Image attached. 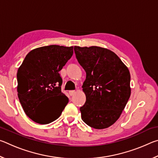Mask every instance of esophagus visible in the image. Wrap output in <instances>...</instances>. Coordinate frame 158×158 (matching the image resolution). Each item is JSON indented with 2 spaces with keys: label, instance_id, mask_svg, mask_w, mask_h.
Returning a JSON list of instances; mask_svg holds the SVG:
<instances>
[{
  "label": "esophagus",
  "instance_id": "1",
  "mask_svg": "<svg viewBox=\"0 0 158 158\" xmlns=\"http://www.w3.org/2000/svg\"><path fill=\"white\" fill-rule=\"evenodd\" d=\"M75 93H76L75 90H69V95H70V96H73V95H74V94H75Z\"/></svg>",
  "mask_w": 158,
  "mask_h": 158
}]
</instances>
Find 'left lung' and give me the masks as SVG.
<instances>
[{
	"label": "left lung",
	"mask_w": 158,
	"mask_h": 158,
	"mask_svg": "<svg viewBox=\"0 0 158 158\" xmlns=\"http://www.w3.org/2000/svg\"><path fill=\"white\" fill-rule=\"evenodd\" d=\"M79 63L86 73L83 90L86 100L80 111L85 124L105 129L121 116L130 97V74L119 57L100 47H74Z\"/></svg>",
	"instance_id": "1"
}]
</instances>
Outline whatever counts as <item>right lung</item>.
Segmentation results:
<instances>
[{"mask_svg":"<svg viewBox=\"0 0 158 158\" xmlns=\"http://www.w3.org/2000/svg\"><path fill=\"white\" fill-rule=\"evenodd\" d=\"M73 54V47L49 45L31 51L18 69L17 92L26 114L39 124L60 116L68 103L61 92L59 71Z\"/></svg>","mask_w":158,"mask_h":158,"instance_id":"1","label":"right lung"}]
</instances>
